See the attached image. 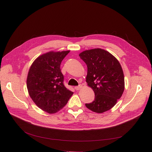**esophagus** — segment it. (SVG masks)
<instances>
[{
    "mask_svg": "<svg viewBox=\"0 0 152 152\" xmlns=\"http://www.w3.org/2000/svg\"><path fill=\"white\" fill-rule=\"evenodd\" d=\"M82 87V86H81V85H79V86H75V89L76 90V91H78V90H79Z\"/></svg>",
    "mask_w": 152,
    "mask_h": 152,
    "instance_id": "34e87169",
    "label": "esophagus"
}]
</instances>
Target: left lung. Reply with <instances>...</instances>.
I'll return each mask as SVG.
<instances>
[{
	"instance_id": "obj_1",
	"label": "left lung",
	"mask_w": 152,
	"mask_h": 152,
	"mask_svg": "<svg viewBox=\"0 0 152 152\" xmlns=\"http://www.w3.org/2000/svg\"><path fill=\"white\" fill-rule=\"evenodd\" d=\"M79 57L87 67L86 82L93 89L94 100L86 106L102 113L113 107L124 90V77L120 63L108 52L101 49L85 50Z\"/></svg>"
}]
</instances>
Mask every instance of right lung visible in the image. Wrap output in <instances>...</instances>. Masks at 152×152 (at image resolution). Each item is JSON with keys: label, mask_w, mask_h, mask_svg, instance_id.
Masks as SVG:
<instances>
[{"label": "right lung", "mask_w": 152, "mask_h": 152, "mask_svg": "<svg viewBox=\"0 0 152 152\" xmlns=\"http://www.w3.org/2000/svg\"><path fill=\"white\" fill-rule=\"evenodd\" d=\"M69 52H50L39 56L28 72L29 96L39 108L49 113H55L63 108L73 94L64 85L60 69V64Z\"/></svg>", "instance_id": "1"}]
</instances>
